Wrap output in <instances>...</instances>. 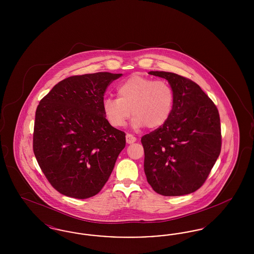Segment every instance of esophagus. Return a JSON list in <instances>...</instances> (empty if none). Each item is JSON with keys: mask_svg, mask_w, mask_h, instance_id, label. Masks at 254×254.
I'll return each instance as SVG.
<instances>
[{"mask_svg": "<svg viewBox=\"0 0 254 254\" xmlns=\"http://www.w3.org/2000/svg\"><path fill=\"white\" fill-rule=\"evenodd\" d=\"M126 141H127V144H133L134 142H136V137H134L132 134L127 133V134L126 135Z\"/></svg>", "mask_w": 254, "mask_h": 254, "instance_id": "1", "label": "esophagus"}]
</instances>
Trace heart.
<instances>
[{"mask_svg": "<svg viewBox=\"0 0 254 254\" xmlns=\"http://www.w3.org/2000/svg\"><path fill=\"white\" fill-rule=\"evenodd\" d=\"M118 98H106L103 111L114 127L125 126L132 113L135 128H158L169 120L174 105V92L167 81L134 74L117 87Z\"/></svg>", "mask_w": 254, "mask_h": 254, "instance_id": "b5f03b06", "label": "heart"}]
</instances>
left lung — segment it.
I'll use <instances>...</instances> for the list:
<instances>
[{
  "label": "left lung",
  "instance_id": "8db88e82",
  "mask_svg": "<svg viewBox=\"0 0 254 254\" xmlns=\"http://www.w3.org/2000/svg\"><path fill=\"white\" fill-rule=\"evenodd\" d=\"M149 74L168 80L174 105L166 124L141 139L146 180L164 196L191 193L203 186L221 152L217 108L186 77L166 71Z\"/></svg>",
  "mask_w": 254,
  "mask_h": 254
}]
</instances>
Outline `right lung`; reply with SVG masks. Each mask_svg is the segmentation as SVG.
<instances>
[{
  "mask_svg": "<svg viewBox=\"0 0 254 254\" xmlns=\"http://www.w3.org/2000/svg\"><path fill=\"white\" fill-rule=\"evenodd\" d=\"M122 74L71 76L54 85L37 107L33 151L50 185L77 199L96 195L126 145V133L103 111L106 89Z\"/></svg>",
  "mask_w": 254,
  "mask_h": 254,
  "instance_id": "right-lung-1",
  "label": "right lung"
}]
</instances>
